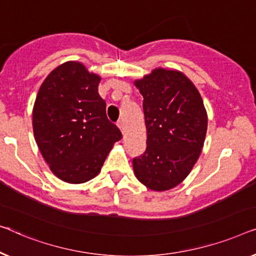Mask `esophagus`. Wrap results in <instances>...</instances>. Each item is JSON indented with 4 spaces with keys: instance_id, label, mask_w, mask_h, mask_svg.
Instances as JSON below:
<instances>
[{
    "instance_id": "obj_1",
    "label": "esophagus",
    "mask_w": 256,
    "mask_h": 256,
    "mask_svg": "<svg viewBox=\"0 0 256 256\" xmlns=\"http://www.w3.org/2000/svg\"><path fill=\"white\" fill-rule=\"evenodd\" d=\"M117 126L120 128V131L124 133V128H125V126H124V123H123V120H118V122H117Z\"/></svg>"
}]
</instances>
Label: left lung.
Instances as JSON below:
<instances>
[{
    "label": "left lung",
    "mask_w": 256,
    "mask_h": 256,
    "mask_svg": "<svg viewBox=\"0 0 256 256\" xmlns=\"http://www.w3.org/2000/svg\"><path fill=\"white\" fill-rule=\"evenodd\" d=\"M144 97L146 150L133 158L136 178L164 192L180 184L203 148L208 114L195 86L178 70L156 68L134 81Z\"/></svg>",
    "instance_id": "obj_1"
}]
</instances>
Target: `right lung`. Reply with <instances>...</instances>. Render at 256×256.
<instances>
[{
	"label": "right lung",
	"mask_w": 256,
	"mask_h": 256,
	"mask_svg": "<svg viewBox=\"0 0 256 256\" xmlns=\"http://www.w3.org/2000/svg\"><path fill=\"white\" fill-rule=\"evenodd\" d=\"M98 75L68 61L39 88L32 111L36 142L53 174L68 183L95 178L122 132L108 120Z\"/></svg>",
	"instance_id": "1"
}]
</instances>
